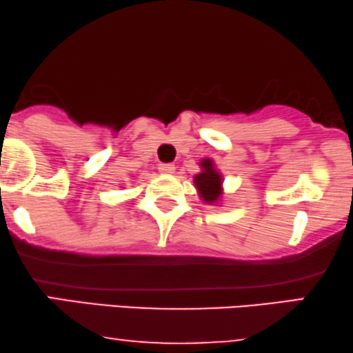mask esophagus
<instances>
[{
  "label": "esophagus",
  "mask_w": 353,
  "mask_h": 353,
  "mask_svg": "<svg viewBox=\"0 0 353 353\" xmlns=\"http://www.w3.org/2000/svg\"><path fill=\"white\" fill-rule=\"evenodd\" d=\"M159 172L173 173L175 172V165H173V163H159Z\"/></svg>",
  "instance_id": "esophagus-1"
}]
</instances>
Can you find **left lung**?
Listing matches in <instances>:
<instances>
[{"instance_id":"left-lung-1","label":"left lung","mask_w":353,"mask_h":353,"mask_svg":"<svg viewBox=\"0 0 353 353\" xmlns=\"http://www.w3.org/2000/svg\"><path fill=\"white\" fill-rule=\"evenodd\" d=\"M201 167H203V172L194 176L196 188L199 190L201 198H204V201H208V203H214V201H217L219 196H221L222 178L216 170H214L212 160L204 159L203 162H201Z\"/></svg>"}]
</instances>
